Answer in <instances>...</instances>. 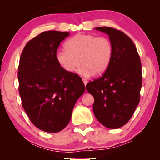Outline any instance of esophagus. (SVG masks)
Wrapping results in <instances>:
<instances>
[{
    "label": "esophagus",
    "mask_w": 160,
    "mask_h": 160,
    "mask_svg": "<svg viewBox=\"0 0 160 160\" xmlns=\"http://www.w3.org/2000/svg\"><path fill=\"white\" fill-rule=\"evenodd\" d=\"M82 81H83V82H84V85H86L87 84H88V80L85 79V78H82Z\"/></svg>",
    "instance_id": "obj_1"
}]
</instances>
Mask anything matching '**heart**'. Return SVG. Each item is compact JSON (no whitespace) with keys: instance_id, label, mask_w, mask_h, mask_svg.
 <instances>
[{"instance_id":"b5f03b06","label":"heart","mask_w":160,"mask_h":160,"mask_svg":"<svg viewBox=\"0 0 160 160\" xmlns=\"http://www.w3.org/2000/svg\"><path fill=\"white\" fill-rule=\"evenodd\" d=\"M65 48L56 54L59 66L72 74L81 63L78 72L86 77L104 73L111 63L113 51L108 38L90 34L75 35L66 42Z\"/></svg>"}]
</instances>
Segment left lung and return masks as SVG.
<instances>
[{
  "label": "left lung",
  "mask_w": 160,
  "mask_h": 160,
  "mask_svg": "<svg viewBox=\"0 0 160 160\" xmlns=\"http://www.w3.org/2000/svg\"><path fill=\"white\" fill-rule=\"evenodd\" d=\"M95 29L109 35L113 56L104 75L88 82L86 89L94 97L97 120L107 128L116 129L128 122L139 104L141 62L133 42L123 32L108 27Z\"/></svg>",
  "instance_id": "8db88e82"
}]
</instances>
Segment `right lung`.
Listing matches in <instances>:
<instances>
[{
    "label": "right lung",
    "instance_id": "1",
    "mask_svg": "<svg viewBox=\"0 0 160 160\" xmlns=\"http://www.w3.org/2000/svg\"><path fill=\"white\" fill-rule=\"evenodd\" d=\"M68 32L47 31L25 45L18 67L19 93L29 120L42 131L57 132L70 122L85 90L81 78L59 66L56 54Z\"/></svg>",
    "mask_w": 160,
    "mask_h": 160
}]
</instances>
